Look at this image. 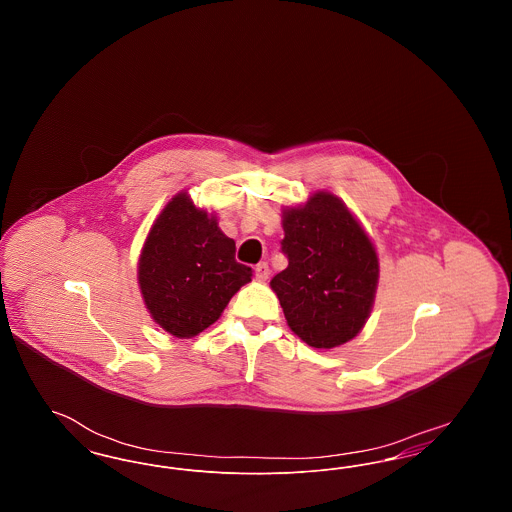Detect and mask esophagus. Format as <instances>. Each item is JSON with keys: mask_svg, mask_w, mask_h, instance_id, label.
I'll list each match as a JSON object with an SVG mask.
<instances>
[{"mask_svg": "<svg viewBox=\"0 0 512 512\" xmlns=\"http://www.w3.org/2000/svg\"><path fill=\"white\" fill-rule=\"evenodd\" d=\"M268 274H270V270H268L267 263H259V265L255 267V276H257V280H267Z\"/></svg>", "mask_w": 512, "mask_h": 512, "instance_id": "34e87169", "label": "esophagus"}]
</instances>
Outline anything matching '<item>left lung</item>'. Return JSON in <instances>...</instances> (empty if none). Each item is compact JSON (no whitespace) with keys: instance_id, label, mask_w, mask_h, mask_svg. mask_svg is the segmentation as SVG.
Wrapping results in <instances>:
<instances>
[{"instance_id":"obj_1","label":"left lung","mask_w":512,"mask_h":512,"mask_svg":"<svg viewBox=\"0 0 512 512\" xmlns=\"http://www.w3.org/2000/svg\"><path fill=\"white\" fill-rule=\"evenodd\" d=\"M288 268L270 280L293 334L317 349L353 340L378 286V255L363 226L334 194L317 192L284 209Z\"/></svg>"}]
</instances>
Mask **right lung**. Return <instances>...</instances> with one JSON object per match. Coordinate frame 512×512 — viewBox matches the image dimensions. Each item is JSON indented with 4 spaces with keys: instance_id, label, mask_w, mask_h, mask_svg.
Returning a JSON list of instances; mask_svg holds the SVG:
<instances>
[{
    "instance_id": "1",
    "label": "right lung",
    "mask_w": 512,
    "mask_h": 512,
    "mask_svg": "<svg viewBox=\"0 0 512 512\" xmlns=\"http://www.w3.org/2000/svg\"><path fill=\"white\" fill-rule=\"evenodd\" d=\"M236 242L217 217L174 195L153 222L138 263V282L151 318L176 338H194L219 320L253 270L236 261Z\"/></svg>"
}]
</instances>
